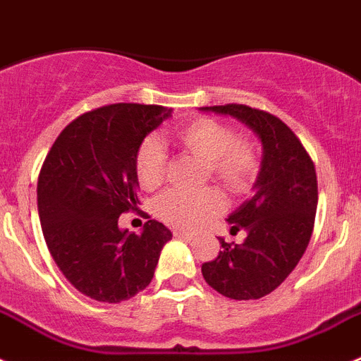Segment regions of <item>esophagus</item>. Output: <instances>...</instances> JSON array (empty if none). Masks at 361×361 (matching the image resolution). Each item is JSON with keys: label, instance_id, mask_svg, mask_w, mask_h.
Here are the masks:
<instances>
[{"label": "esophagus", "instance_id": "esophagus-1", "mask_svg": "<svg viewBox=\"0 0 361 361\" xmlns=\"http://www.w3.org/2000/svg\"><path fill=\"white\" fill-rule=\"evenodd\" d=\"M173 233H174V237H180V239H185V241H190V239H194V233L188 232V230L174 228Z\"/></svg>", "mask_w": 361, "mask_h": 361}]
</instances>
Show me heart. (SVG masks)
I'll list each match as a JSON object with an SVG mask.
<instances>
[{"instance_id": "1", "label": "heart", "mask_w": 361, "mask_h": 361, "mask_svg": "<svg viewBox=\"0 0 361 361\" xmlns=\"http://www.w3.org/2000/svg\"><path fill=\"white\" fill-rule=\"evenodd\" d=\"M183 151L204 161L203 181L214 180L233 196L252 188L261 169L257 145L246 136L233 135L230 126L214 118H196L174 135ZM136 180L145 190H157L167 178V157L154 138H145L135 154ZM225 209V197L216 187L197 194L171 190L154 204L157 216L178 228H196Z\"/></svg>"}]
</instances>
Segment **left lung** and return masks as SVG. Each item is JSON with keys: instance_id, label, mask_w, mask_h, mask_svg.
Listing matches in <instances>:
<instances>
[{"instance_id": "1", "label": "left lung", "mask_w": 361, "mask_h": 361, "mask_svg": "<svg viewBox=\"0 0 361 361\" xmlns=\"http://www.w3.org/2000/svg\"><path fill=\"white\" fill-rule=\"evenodd\" d=\"M230 115L262 142L255 194L228 216L230 232L246 230L243 245L219 239L221 252L201 266L207 284L235 300L271 293L295 269L310 245L318 203L314 164L302 142L275 115L245 104L201 108Z\"/></svg>"}]
</instances>
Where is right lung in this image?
<instances>
[{"mask_svg": "<svg viewBox=\"0 0 361 361\" xmlns=\"http://www.w3.org/2000/svg\"><path fill=\"white\" fill-rule=\"evenodd\" d=\"M169 116L154 104H109L70 122L44 158L37 180L44 241L70 284L93 300L116 304L145 290L173 237L157 219L140 235L118 228L120 214L140 204L136 149Z\"/></svg>", "mask_w": 361, "mask_h": 361, "instance_id": "add662e5", "label": "right lung"}]
</instances>
